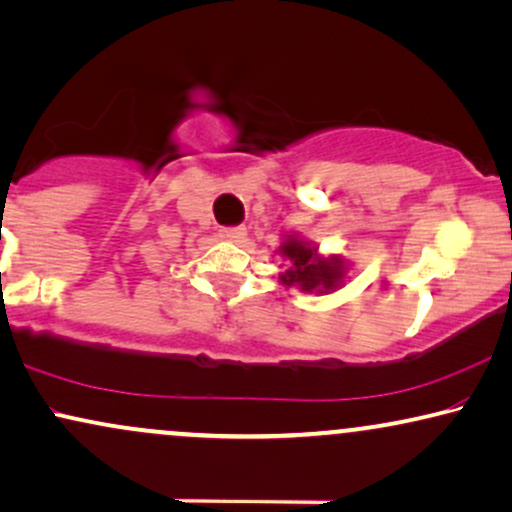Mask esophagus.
Masks as SVG:
<instances>
[{
  "label": "esophagus",
  "instance_id": "1",
  "mask_svg": "<svg viewBox=\"0 0 512 512\" xmlns=\"http://www.w3.org/2000/svg\"><path fill=\"white\" fill-rule=\"evenodd\" d=\"M219 238L229 243H241L245 238V229L243 226H224V229H219Z\"/></svg>",
  "mask_w": 512,
  "mask_h": 512
}]
</instances>
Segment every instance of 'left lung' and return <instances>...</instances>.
<instances>
[{"label":"left lung","mask_w":512,"mask_h":512,"mask_svg":"<svg viewBox=\"0 0 512 512\" xmlns=\"http://www.w3.org/2000/svg\"><path fill=\"white\" fill-rule=\"evenodd\" d=\"M278 255L288 262L286 271L278 274V281L286 288H300L302 293L331 295L345 286L349 278V264L340 255H321L319 245L300 234H283Z\"/></svg>","instance_id":"1"}]
</instances>
